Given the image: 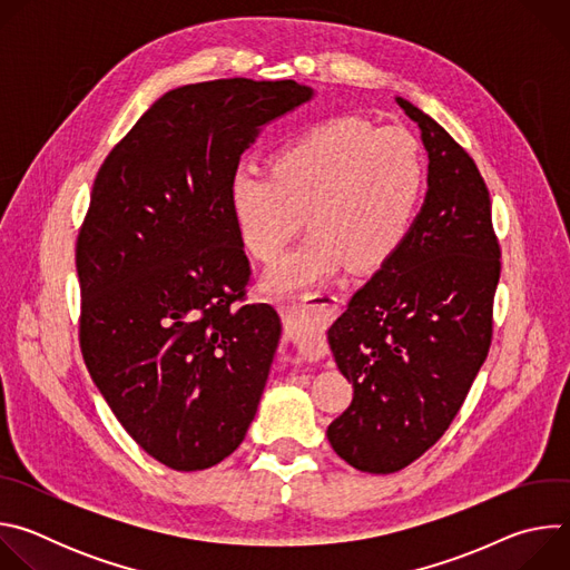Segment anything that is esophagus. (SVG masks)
<instances>
[{
  "mask_svg": "<svg viewBox=\"0 0 570 570\" xmlns=\"http://www.w3.org/2000/svg\"><path fill=\"white\" fill-rule=\"evenodd\" d=\"M338 308V297L334 293H306L286 308V324L293 345L299 354L313 356L317 352V336L332 322Z\"/></svg>",
  "mask_w": 570,
  "mask_h": 570,
  "instance_id": "34e87169",
  "label": "esophagus"
}]
</instances>
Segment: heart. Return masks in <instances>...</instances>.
Wrapping results in <instances>:
<instances>
[{
  "label": "heart",
  "mask_w": 570,
  "mask_h": 570,
  "mask_svg": "<svg viewBox=\"0 0 570 570\" xmlns=\"http://www.w3.org/2000/svg\"><path fill=\"white\" fill-rule=\"evenodd\" d=\"M426 169L417 141L401 128L358 117L322 119L271 155V171L236 167L227 207L248 255L273 262L306 220L313 232L266 275L282 297L354 268H381L409 240Z\"/></svg>",
  "instance_id": "1"
}]
</instances>
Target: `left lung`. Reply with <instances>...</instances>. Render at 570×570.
<instances>
[{
    "label": "left lung",
    "mask_w": 570,
    "mask_h": 570,
    "mask_svg": "<svg viewBox=\"0 0 570 570\" xmlns=\"http://www.w3.org/2000/svg\"><path fill=\"white\" fill-rule=\"evenodd\" d=\"M394 101L420 126L429 191L409 240L327 334L354 385L327 438L367 473L409 466L444 435L490 352L501 277L492 200L473 159L417 106Z\"/></svg>",
    "instance_id": "left-lung-1"
}]
</instances>
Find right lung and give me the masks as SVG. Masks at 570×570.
I'll return each instance as SVG.
<instances>
[{
  "mask_svg": "<svg viewBox=\"0 0 570 570\" xmlns=\"http://www.w3.org/2000/svg\"><path fill=\"white\" fill-rule=\"evenodd\" d=\"M295 80L218 78L159 97L101 165L76 240L80 352L126 433L176 471L218 464L257 415L279 345L227 180L262 128L313 99Z\"/></svg>",
  "mask_w": 570,
  "mask_h": 570,
  "instance_id": "obj_1",
  "label": "right lung"
}]
</instances>
